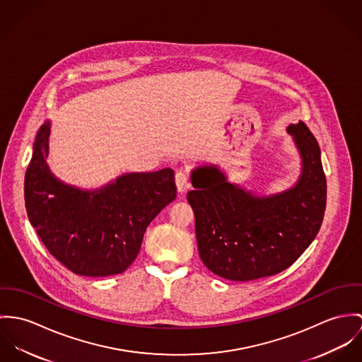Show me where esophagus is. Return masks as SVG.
I'll use <instances>...</instances> for the list:
<instances>
[{"label": "esophagus", "instance_id": "34e87169", "mask_svg": "<svg viewBox=\"0 0 362 362\" xmlns=\"http://www.w3.org/2000/svg\"><path fill=\"white\" fill-rule=\"evenodd\" d=\"M175 182L179 193H185L190 187V177L186 170H177L175 175Z\"/></svg>", "mask_w": 362, "mask_h": 362}]
</instances>
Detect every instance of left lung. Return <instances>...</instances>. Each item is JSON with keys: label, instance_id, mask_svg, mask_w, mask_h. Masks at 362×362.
I'll list each match as a JSON object with an SVG mask.
<instances>
[{"label": "left lung", "instance_id": "left-lung-1", "mask_svg": "<svg viewBox=\"0 0 362 362\" xmlns=\"http://www.w3.org/2000/svg\"><path fill=\"white\" fill-rule=\"evenodd\" d=\"M303 157L297 185L281 194L257 199L229 183L214 166L192 173L189 192L204 265L229 281L276 275L308 248L320 232L326 206L321 150L305 123L290 124Z\"/></svg>", "mask_w": 362, "mask_h": 362}]
</instances>
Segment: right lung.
Segmentation results:
<instances>
[{
    "label": "right lung",
    "mask_w": 362,
    "mask_h": 362,
    "mask_svg": "<svg viewBox=\"0 0 362 362\" xmlns=\"http://www.w3.org/2000/svg\"><path fill=\"white\" fill-rule=\"evenodd\" d=\"M48 136L45 123L25 176L30 223L71 272L93 278L122 274L137 257L150 222L176 199L173 170L129 173L101 190L81 192L49 173Z\"/></svg>",
    "instance_id": "add662e5"
}]
</instances>
